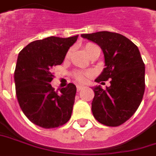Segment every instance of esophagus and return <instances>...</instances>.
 Returning a JSON list of instances; mask_svg holds the SVG:
<instances>
[{"mask_svg": "<svg viewBox=\"0 0 156 156\" xmlns=\"http://www.w3.org/2000/svg\"><path fill=\"white\" fill-rule=\"evenodd\" d=\"M76 88H77V91L79 92V91H80L81 89L84 88V86H81V85H77V86H76Z\"/></svg>", "mask_w": 156, "mask_h": 156, "instance_id": "obj_1", "label": "esophagus"}]
</instances>
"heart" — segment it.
Wrapping results in <instances>:
<instances>
[{"instance_id":"obj_1","label":"heart","mask_w":156,"mask_h":156,"mask_svg":"<svg viewBox=\"0 0 156 156\" xmlns=\"http://www.w3.org/2000/svg\"><path fill=\"white\" fill-rule=\"evenodd\" d=\"M97 47L96 45H94V44H87L86 45V47H85V50H86V51H87V53L92 48H93V47ZM69 55V51L68 52L67 56ZM89 76H90V73L89 72H86V73H84V72H78V73H76V79L78 81H80V82H85L86 80H87V78L89 77Z\"/></svg>"}]
</instances>
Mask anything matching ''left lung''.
Returning a JSON list of instances; mask_svg holds the SVG:
<instances>
[{"label": "left lung", "instance_id": "left-lung-1", "mask_svg": "<svg viewBox=\"0 0 156 156\" xmlns=\"http://www.w3.org/2000/svg\"><path fill=\"white\" fill-rule=\"evenodd\" d=\"M95 42L105 55V68L95 81L110 80L106 89L93 87L92 111L97 121L109 126H118L130 119L143 99L145 89V67L140 51L124 35L109 31L82 34Z\"/></svg>", "mask_w": 156, "mask_h": 156}]
</instances>
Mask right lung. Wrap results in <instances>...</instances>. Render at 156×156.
Returning a JSON list of instances; mask_svg holds the SVG:
<instances>
[{"mask_svg": "<svg viewBox=\"0 0 156 156\" xmlns=\"http://www.w3.org/2000/svg\"><path fill=\"white\" fill-rule=\"evenodd\" d=\"M78 35L50 36L31 42L18 56L14 72L16 95L26 117L43 128H55L71 117L76 87L69 83L55 92L51 83V68L64 62Z\"/></svg>", "mask_w": 156, "mask_h": 156, "instance_id": "add662e5", "label": "right lung"}]
</instances>
